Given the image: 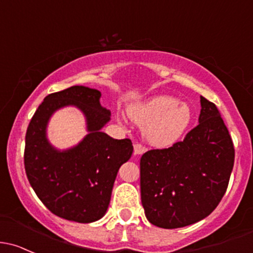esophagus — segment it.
<instances>
[{"label":"esophagus","instance_id":"1","mask_svg":"<svg viewBox=\"0 0 253 253\" xmlns=\"http://www.w3.org/2000/svg\"><path fill=\"white\" fill-rule=\"evenodd\" d=\"M133 148H134V155H142V154H144L145 151H147V148L143 147V145H140V144H138V143L133 145Z\"/></svg>","mask_w":253,"mask_h":253}]
</instances>
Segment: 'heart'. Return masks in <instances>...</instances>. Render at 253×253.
<instances>
[{"mask_svg":"<svg viewBox=\"0 0 253 253\" xmlns=\"http://www.w3.org/2000/svg\"><path fill=\"white\" fill-rule=\"evenodd\" d=\"M127 111L132 121L143 127L145 140L156 148H167L177 143L193 119L188 103L166 94L133 103Z\"/></svg>","mask_w":253,"mask_h":253,"instance_id":"heart-1","label":"heart"}]
</instances>
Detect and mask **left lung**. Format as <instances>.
Masks as SVG:
<instances>
[{"mask_svg":"<svg viewBox=\"0 0 253 253\" xmlns=\"http://www.w3.org/2000/svg\"><path fill=\"white\" fill-rule=\"evenodd\" d=\"M199 125L169 149L140 159L145 217L165 229L206 218L222 200L234 166V145L217 106L200 97Z\"/></svg>","mask_w":253,"mask_h":253,"instance_id":"obj_1","label":"left lung"}]
</instances>
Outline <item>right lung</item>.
<instances>
[{"mask_svg":"<svg viewBox=\"0 0 253 253\" xmlns=\"http://www.w3.org/2000/svg\"><path fill=\"white\" fill-rule=\"evenodd\" d=\"M100 91L86 86L48 94L25 135L24 164L34 191L52 213L78 223L104 216L119 169L133 153L129 139H114L102 132L111 113L100 104ZM68 106L82 111L87 134L78 145L59 149L49 142L46 128L50 118Z\"/></svg>","mask_w":253,"mask_h":253,"instance_id":"add662e5","label":"right lung"}]
</instances>
